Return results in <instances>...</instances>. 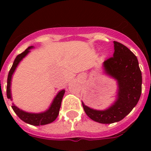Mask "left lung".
<instances>
[{"instance_id": "left-lung-1", "label": "left lung", "mask_w": 151, "mask_h": 151, "mask_svg": "<svg viewBox=\"0 0 151 151\" xmlns=\"http://www.w3.org/2000/svg\"><path fill=\"white\" fill-rule=\"evenodd\" d=\"M113 43V57L105 60L103 67L104 72L118 83L116 100L104 110L92 109L82 101L87 115L100 123H112L123 119L137 104L142 93V73L137 58L122 44Z\"/></svg>"}]
</instances>
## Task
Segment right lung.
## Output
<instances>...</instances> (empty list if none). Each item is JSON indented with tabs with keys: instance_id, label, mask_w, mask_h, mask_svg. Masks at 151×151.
<instances>
[{
	"instance_id": "right-lung-1",
	"label": "right lung",
	"mask_w": 151,
	"mask_h": 151,
	"mask_svg": "<svg viewBox=\"0 0 151 151\" xmlns=\"http://www.w3.org/2000/svg\"><path fill=\"white\" fill-rule=\"evenodd\" d=\"M33 48V46L29 47L27 48L23 52L18 55L14 61L13 65L11 68L9 72L8 79H7V87H6V95L7 98L9 99L12 100V92H11V83H12V75L14 73L19 63H20L21 60L30 52V49ZM65 93V90H61L58 93L57 95L53 99L52 102L50 107L47 109L46 111L39 113H32V112H28L22 110L17 106H15L14 104H12V109L14 111L15 113L17 114L18 117L20 118L24 122L28 123V124L33 125V126H42V125L49 124V123L53 122L57 118L58 115L59 114V110H60V105H61V101L63 99V95Z\"/></svg>"
}]
</instances>
